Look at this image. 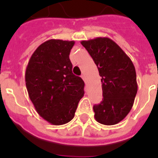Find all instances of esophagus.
<instances>
[{
    "label": "esophagus",
    "mask_w": 158,
    "mask_h": 158,
    "mask_svg": "<svg viewBox=\"0 0 158 158\" xmlns=\"http://www.w3.org/2000/svg\"><path fill=\"white\" fill-rule=\"evenodd\" d=\"M81 78L83 79H84V81L85 82V83H86V77H85V75H84V74H82L81 75Z\"/></svg>",
    "instance_id": "esophagus-1"
}]
</instances>
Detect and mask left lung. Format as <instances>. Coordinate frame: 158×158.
Returning a JSON list of instances; mask_svg holds the SVG:
<instances>
[{"label":"left lung","instance_id":"8db88e82","mask_svg":"<svg viewBox=\"0 0 158 158\" xmlns=\"http://www.w3.org/2000/svg\"><path fill=\"white\" fill-rule=\"evenodd\" d=\"M102 77V101L94 106V117L112 125L125 119L135 102L138 85L135 65L125 52L108 38L82 41Z\"/></svg>","mask_w":158,"mask_h":158}]
</instances>
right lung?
I'll return each instance as SVG.
<instances>
[{
    "instance_id": "obj_1",
    "label": "right lung",
    "mask_w": 158,
    "mask_h": 158,
    "mask_svg": "<svg viewBox=\"0 0 158 158\" xmlns=\"http://www.w3.org/2000/svg\"><path fill=\"white\" fill-rule=\"evenodd\" d=\"M74 41L51 39L33 53L25 71L29 98L40 116L55 125L74 118L84 94V82L72 72Z\"/></svg>"
}]
</instances>
